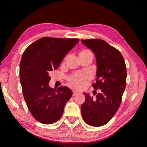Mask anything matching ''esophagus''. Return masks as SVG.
<instances>
[{
	"instance_id": "obj_1",
	"label": "esophagus",
	"mask_w": 147,
	"mask_h": 147,
	"mask_svg": "<svg viewBox=\"0 0 147 147\" xmlns=\"http://www.w3.org/2000/svg\"><path fill=\"white\" fill-rule=\"evenodd\" d=\"M78 91H75V90H73V96L76 95V94H78Z\"/></svg>"
}]
</instances>
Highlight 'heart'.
Listing matches in <instances>:
<instances>
[{"instance_id": "1", "label": "heart", "mask_w": 147, "mask_h": 147, "mask_svg": "<svg viewBox=\"0 0 147 147\" xmlns=\"http://www.w3.org/2000/svg\"><path fill=\"white\" fill-rule=\"evenodd\" d=\"M92 56L93 54L88 49L83 50L79 54V57H87ZM89 78V74L86 73H75L68 77V81L70 82L72 86L76 88H82L84 86L86 80Z\"/></svg>"}]
</instances>
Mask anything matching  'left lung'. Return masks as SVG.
<instances>
[{"instance_id":"left-lung-1","label":"left lung","mask_w":147,"mask_h":147,"mask_svg":"<svg viewBox=\"0 0 147 147\" xmlns=\"http://www.w3.org/2000/svg\"><path fill=\"white\" fill-rule=\"evenodd\" d=\"M81 41L95 55L97 71L93 87L101 91L95 98L84 93L86 100L81 106L82 115L87 124L101 126L112 119L121 105L126 84L125 61L117 49L102 39Z\"/></svg>"}]
</instances>
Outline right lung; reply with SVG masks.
<instances>
[{"label":"right lung","mask_w":147,"mask_h":147,"mask_svg":"<svg viewBox=\"0 0 147 147\" xmlns=\"http://www.w3.org/2000/svg\"><path fill=\"white\" fill-rule=\"evenodd\" d=\"M79 39H39L24 51L20 62L19 76L23 93L30 112L43 124L58 121L64 106L72 96L67 87L50 88L49 73L58 68L65 56L78 43Z\"/></svg>","instance_id":"right-lung-1"}]
</instances>
